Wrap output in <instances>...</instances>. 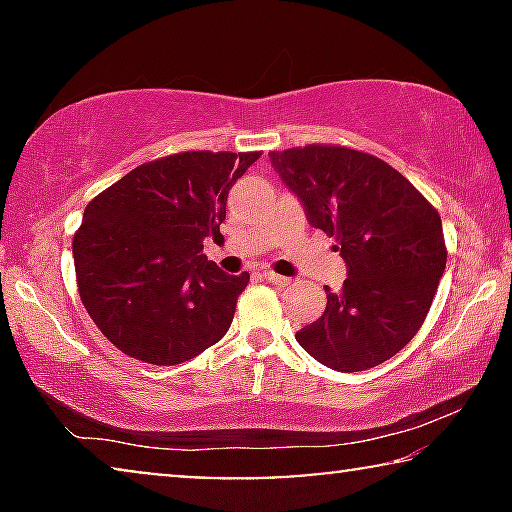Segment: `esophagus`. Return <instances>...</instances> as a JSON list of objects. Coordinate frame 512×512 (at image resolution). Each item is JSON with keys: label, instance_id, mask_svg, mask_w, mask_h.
<instances>
[{"label": "esophagus", "instance_id": "1", "mask_svg": "<svg viewBox=\"0 0 512 512\" xmlns=\"http://www.w3.org/2000/svg\"><path fill=\"white\" fill-rule=\"evenodd\" d=\"M263 279H265V282L277 284V286H289V284H291L289 279L282 277V275H275V272H270V270H265V272H263Z\"/></svg>", "mask_w": 512, "mask_h": 512}]
</instances>
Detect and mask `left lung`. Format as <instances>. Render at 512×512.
Here are the masks:
<instances>
[{"label":"left lung","instance_id":"8db88e82","mask_svg":"<svg viewBox=\"0 0 512 512\" xmlns=\"http://www.w3.org/2000/svg\"><path fill=\"white\" fill-rule=\"evenodd\" d=\"M270 163L347 265L298 345L342 373L380 366L415 338L438 291L447 261L438 212L394 167L345 146L272 151Z\"/></svg>","mask_w":512,"mask_h":512}]
</instances>
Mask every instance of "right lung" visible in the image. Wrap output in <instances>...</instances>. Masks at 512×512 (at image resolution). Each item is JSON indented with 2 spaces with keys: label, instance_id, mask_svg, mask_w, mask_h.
<instances>
[{
  "label": "right lung",
  "instance_id": "obj_1",
  "mask_svg": "<svg viewBox=\"0 0 512 512\" xmlns=\"http://www.w3.org/2000/svg\"><path fill=\"white\" fill-rule=\"evenodd\" d=\"M258 158L177 153L135 167L86 207L72 244L81 303L123 354L177 366L226 335L249 272L226 275L202 249Z\"/></svg>",
  "mask_w": 512,
  "mask_h": 512
}]
</instances>
